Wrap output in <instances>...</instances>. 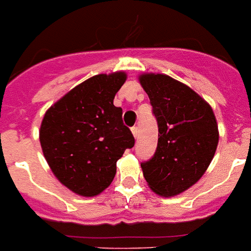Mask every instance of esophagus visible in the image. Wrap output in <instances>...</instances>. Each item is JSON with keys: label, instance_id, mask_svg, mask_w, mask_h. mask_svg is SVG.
<instances>
[{"label": "esophagus", "instance_id": "1", "mask_svg": "<svg viewBox=\"0 0 251 251\" xmlns=\"http://www.w3.org/2000/svg\"><path fill=\"white\" fill-rule=\"evenodd\" d=\"M132 135H133V137L137 140V138H138V128L137 127L132 128Z\"/></svg>", "mask_w": 251, "mask_h": 251}]
</instances>
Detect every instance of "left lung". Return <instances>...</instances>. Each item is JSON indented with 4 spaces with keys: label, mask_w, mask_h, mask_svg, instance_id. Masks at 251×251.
<instances>
[{
    "label": "left lung",
    "mask_w": 251,
    "mask_h": 251,
    "mask_svg": "<svg viewBox=\"0 0 251 251\" xmlns=\"http://www.w3.org/2000/svg\"><path fill=\"white\" fill-rule=\"evenodd\" d=\"M158 122L154 157L141 163L154 193L175 197L201 179L215 155L219 131L215 114L198 93L164 74H141Z\"/></svg>",
    "instance_id": "obj_1"
}]
</instances>
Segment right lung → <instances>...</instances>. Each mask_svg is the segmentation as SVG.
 I'll list each match as a JSON object with an SVG mask.
<instances>
[{
  "label": "right lung",
  "instance_id": "right-lung-1",
  "mask_svg": "<svg viewBox=\"0 0 251 251\" xmlns=\"http://www.w3.org/2000/svg\"><path fill=\"white\" fill-rule=\"evenodd\" d=\"M124 71L92 76L46 110L40 144L54 176L71 192L94 197L115 177L116 162L135 145L114 98Z\"/></svg>",
  "mask_w": 251,
  "mask_h": 251
}]
</instances>
